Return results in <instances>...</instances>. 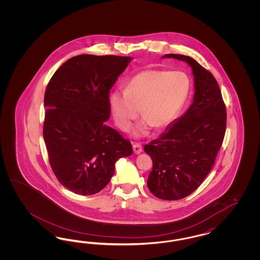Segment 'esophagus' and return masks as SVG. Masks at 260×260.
<instances>
[{"instance_id": "obj_1", "label": "esophagus", "mask_w": 260, "mask_h": 260, "mask_svg": "<svg viewBox=\"0 0 260 260\" xmlns=\"http://www.w3.org/2000/svg\"><path fill=\"white\" fill-rule=\"evenodd\" d=\"M133 148H134V152L136 154H140L142 152V145L140 143H135Z\"/></svg>"}]
</instances>
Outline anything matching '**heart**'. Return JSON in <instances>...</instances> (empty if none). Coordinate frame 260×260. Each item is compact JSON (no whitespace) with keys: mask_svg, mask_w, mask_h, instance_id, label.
I'll use <instances>...</instances> for the list:
<instances>
[{"mask_svg":"<svg viewBox=\"0 0 260 260\" xmlns=\"http://www.w3.org/2000/svg\"><path fill=\"white\" fill-rule=\"evenodd\" d=\"M190 89L187 75L178 70H145L132 77L124 90H115L109 106L116 124L128 131L140 112L145 117L136 125V136H144L155 124L158 127L172 123L185 103Z\"/></svg>","mask_w":260,"mask_h":260,"instance_id":"b5f03b06","label":"heart"}]
</instances>
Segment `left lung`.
<instances>
[{"instance_id":"1","label":"left lung","mask_w":260,"mask_h":260,"mask_svg":"<svg viewBox=\"0 0 260 260\" xmlns=\"http://www.w3.org/2000/svg\"><path fill=\"white\" fill-rule=\"evenodd\" d=\"M191 66L194 101L161 136L144 146L153 161L147 186L157 198H185L202 184L214 165L226 131V107L213 75L190 56L170 53Z\"/></svg>"}]
</instances>
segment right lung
<instances>
[{
    "instance_id": "1",
    "label": "right lung",
    "mask_w": 260,
    "mask_h": 260,
    "mask_svg": "<svg viewBox=\"0 0 260 260\" xmlns=\"http://www.w3.org/2000/svg\"><path fill=\"white\" fill-rule=\"evenodd\" d=\"M129 56L77 55L56 70L45 92L43 135L57 180L79 195L107 185L120 158L133 154L132 143L105 124L109 94Z\"/></svg>"
}]
</instances>
